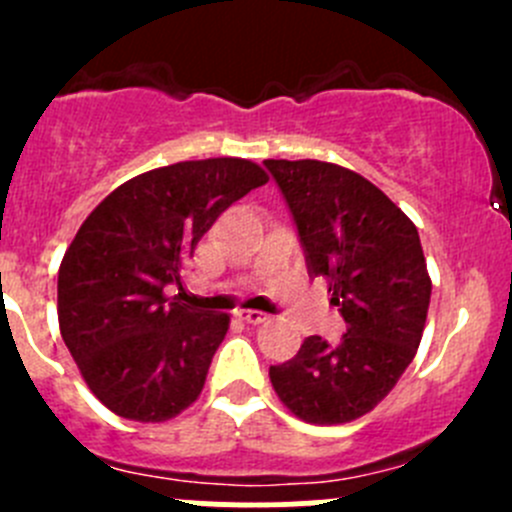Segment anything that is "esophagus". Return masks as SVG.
<instances>
[{
  "instance_id": "obj_1",
  "label": "esophagus",
  "mask_w": 512,
  "mask_h": 512,
  "mask_svg": "<svg viewBox=\"0 0 512 512\" xmlns=\"http://www.w3.org/2000/svg\"><path fill=\"white\" fill-rule=\"evenodd\" d=\"M235 317L240 319V322H247V324H262L267 319V314L257 312V309H237Z\"/></svg>"
}]
</instances>
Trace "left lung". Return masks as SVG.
I'll list each match as a JSON object with an SVG mask.
<instances>
[{"label": "left lung", "mask_w": 512, "mask_h": 512, "mask_svg": "<svg viewBox=\"0 0 512 512\" xmlns=\"http://www.w3.org/2000/svg\"><path fill=\"white\" fill-rule=\"evenodd\" d=\"M280 185L312 277H324L347 322L337 344L307 337L270 366L294 416L317 426L369 414L414 361L431 277L416 225L374 183L324 160H265Z\"/></svg>", "instance_id": "1"}]
</instances>
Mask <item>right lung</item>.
<instances>
[{
  "label": "right lung",
  "instance_id": "right-lung-1",
  "mask_svg": "<svg viewBox=\"0 0 512 512\" xmlns=\"http://www.w3.org/2000/svg\"><path fill=\"white\" fill-rule=\"evenodd\" d=\"M245 158L183 160L118 185L59 267V329L94 396L116 416L160 423L200 396L227 314L165 297L223 210L267 183Z\"/></svg>",
  "mask_w": 512,
  "mask_h": 512
}]
</instances>
